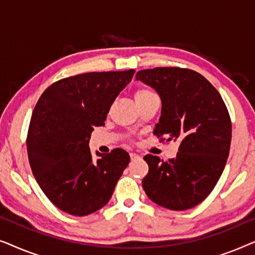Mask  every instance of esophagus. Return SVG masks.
<instances>
[{
	"mask_svg": "<svg viewBox=\"0 0 255 255\" xmlns=\"http://www.w3.org/2000/svg\"><path fill=\"white\" fill-rule=\"evenodd\" d=\"M130 158H131V160H137L140 158V156H139L138 154H135V153H130Z\"/></svg>",
	"mask_w": 255,
	"mask_h": 255,
	"instance_id": "34e87169",
	"label": "esophagus"
}]
</instances>
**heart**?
Returning a JSON list of instances; mask_svg holds the SVG:
<instances>
[{
    "label": "heart",
    "instance_id": "obj_1",
    "mask_svg": "<svg viewBox=\"0 0 255 255\" xmlns=\"http://www.w3.org/2000/svg\"><path fill=\"white\" fill-rule=\"evenodd\" d=\"M156 94L149 88H139L137 92L134 93V100L135 102H142V101L149 99V97L155 96Z\"/></svg>",
    "mask_w": 255,
    "mask_h": 255
}]
</instances>
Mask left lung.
Wrapping results in <instances>:
<instances>
[{
	"instance_id": "left-lung-1",
	"label": "left lung",
	"mask_w": 255,
	"mask_h": 255,
	"mask_svg": "<svg viewBox=\"0 0 255 255\" xmlns=\"http://www.w3.org/2000/svg\"><path fill=\"white\" fill-rule=\"evenodd\" d=\"M135 79L151 86L161 99V117L153 134L177 140L175 158L147 154L142 188L151 201L169 210H187L203 202L218 182L228 160L232 124L217 89L188 68L142 69Z\"/></svg>"
}]
</instances>
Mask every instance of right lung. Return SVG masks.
Wrapping results in <instances>:
<instances>
[{
  "mask_svg": "<svg viewBox=\"0 0 255 255\" xmlns=\"http://www.w3.org/2000/svg\"><path fill=\"white\" fill-rule=\"evenodd\" d=\"M134 72H92L59 80L34 107L26 139L31 169L48 200L69 215L87 216L103 208L130 162L122 148L96 152L94 159L88 144L94 127L104 125Z\"/></svg>",
  "mask_w": 255,
  "mask_h": 255,
  "instance_id": "add662e5",
  "label": "right lung"
}]
</instances>
